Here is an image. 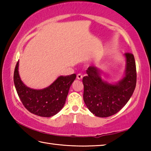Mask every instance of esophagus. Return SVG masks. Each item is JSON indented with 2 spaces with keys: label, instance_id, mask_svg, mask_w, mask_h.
<instances>
[{
  "label": "esophagus",
  "instance_id": "esophagus-1",
  "mask_svg": "<svg viewBox=\"0 0 151 151\" xmlns=\"http://www.w3.org/2000/svg\"><path fill=\"white\" fill-rule=\"evenodd\" d=\"M76 78H77L78 80H81V79L83 78V75H82L81 74L79 73V74H78L77 75H76Z\"/></svg>",
  "mask_w": 151,
  "mask_h": 151
}]
</instances>
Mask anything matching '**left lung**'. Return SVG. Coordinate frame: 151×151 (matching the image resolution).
<instances>
[{"instance_id":"left-lung-1","label":"left lung","mask_w":151,"mask_h":151,"mask_svg":"<svg viewBox=\"0 0 151 151\" xmlns=\"http://www.w3.org/2000/svg\"><path fill=\"white\" fill-rule=\"evenodd\" d=\"M124 76L116 84H110L101 77V71L91 66L84 76L83 99L89 111L99 117H108L118 112L132 95L137 83L134 55L125 53Z\"/></svg>"}]
</instances>
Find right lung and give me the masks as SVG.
I'll list each match as a JSON object with an SVG mask.
<instances>
[{
  "instance_id": "obj_1",
  "label": "right lung",
  "mask_w": 151,
  "mask_h": 151,
  "mask_svg": "<svg viewBox=\"0 0 151 151\" xmlns=\"http://www.w3.org/2000/svg\"><path fill=\"white\" fill-rule=\"evenodd\" d=\"M76 76L75 74L60 76L48 87L36 90L28 87L22 82L18 61L14 72V83L20 101L28 111L36 115L50 117L57 114L65 105Z\"/></svg>"
}]
</instances>
